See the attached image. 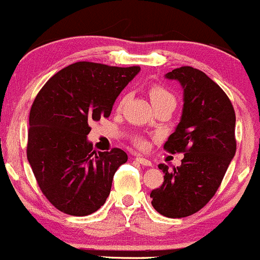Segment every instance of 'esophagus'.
<instances>
[{
    "mask_svg": "<svg viewBox=\"0 0 260 260\" xmlns=\"http://www.w3.org/2000/svg\"><path fill=\"white\" fill-rule=\"evenodd\" d=\"M136 161H138L139 164H141V165H145V167H152V162L150 161V160L145 159V157L138 156V157H136Z\"/></svg>",
    "mask_w": 260,
    "mask_h": 260,
    "instance_id": "1",
    "label": "esophagus"
}]
</instances>
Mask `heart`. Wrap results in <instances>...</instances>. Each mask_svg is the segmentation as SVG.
<instances>
[{
    "instance_id": "b5f03b06",
    "label": "heart",
    "mask_w": 260,
    "mask_h": 260,
    "mask_svg": "<svg viewBox=\"0 0 260 260\" xmlns=\"http://www.w3.org/2000/svg\"><path fill=\"white\" fill-rule=\"evenodd\" d=\"M149 96L154 106L161 105V104H168V103L175 104V98H174L173 93H171L169 90L165 89V87L160 86V85H152V86L149 89ZM124 101H125V98H122L121 101H120V105H122ZM136 144H138L139 146L145 145L144 140H138L136 141Z\"/></svg>"
}]
</instances>
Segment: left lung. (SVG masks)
<instances>
[{
	"mask_svg": "<svg viewBox=\"0 0 260 260\" xmlns=\"http://www.w3.org/2000/svg\"><path fill=\"white\" fill-rule=\"evenodd\" d=\"M165 77L181 85L184 105L180 122L164 149L184 152V159L173 171L159 164L164 183L150 198L161 215L185 218L214 197L234 157L235 112L225 92L203 71L183 66Z\"/></svg>",
	"mask_w": 260,
	"mask_h": 260,
	"instance_id": "left-lung-1",
	"label": "left lung"
}]
</instances>
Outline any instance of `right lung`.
<instances>
[{
	"label": "right lung",
	"instance_id": "obj_1",
	"mask_svg": "<svg viewBox=\"0 0 260 260\" xmlns=\"http://www.w3.org/2000/svg\"><path fill=\"white\" fill-rule=\"evenodd\" d=\"M139 71V66L82 61L53 75L37 93L30 111L27 160L56 209L84 216L105 204L114 174L127 155L117 148L95 152L87 140L90 124L110 116L116 98Z\"/></svg>",
	"mask_w": 260,
	"mask_h": 260
}]
</instances>
